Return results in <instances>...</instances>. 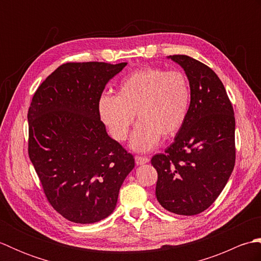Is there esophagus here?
I'll list each match as a JSON object with an SVG mask.
<instances>
[{
	"label": "esophagus",
	"mask_w": 261,
	"mask_h": 261,
	"mask_svg": "<svg viewBox=\"0 0 261 261\" xmlns=\"http://www.w3.org/2000/svg\"><path fill=\"white\" fill-rule=\"evenodd\" d=\"M135 160H136L137 165H143V164H147L149 162V158L148 157H142V156H136Z\"/></svg>",
	"instance_id": "34e87169"
}]
</instances>
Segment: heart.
<instances>
[{"label":"heart","mask_w":261,"mask_h":261,"mask_svg":"<svg viewBox=\"0 0 261 261\" xmlns=\"http://www.w3.org/2000/svg\"><path fill=\"white\" fill-rule=\"evenodd\" d=\"M191 102V84L184 71L147 67L125 76L116 95L103 94L98 113L118 141L126 140L137 113L140 122L132 135L131 147L147 151L157 145L160 136L173 137L181 129Z\"/></svg>","instance_id":"1"}]
</instances>
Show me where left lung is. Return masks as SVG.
<instances>
[{
  "label": "left lung",
  "instance_id": "1",
  "mask_svg": "<svg viewBox=\"0 0 261 261\" xmlns=\"http://www.w3.org/2000/svg\"><path fill=\"white\" fill-rule=\"evenodd\" d=\"M190 80V113L174 142L154 154L156 196L164 208L196 215L223 191L236 163V119L222 82L208 66L186 55L169 56Z\"/></svg>",
  "mask_w": 261,
  "mask_h": 261
}]
</instances>
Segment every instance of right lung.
I'll use <instances>...</instances> for the list:
<instances>
[{"label":"right lung","instance_id":"right-lung-1","mask_svg":"<svg viewBox=\"0 0 261 261\" xmlns=\"http://www.w3.org/2000/svg\"><path fill=\"white\" fill-rule=\"evenodd\" d=\"M126 63H66L33 94L28 153L51 206L74 223L113 212L135 158L110 138L98 113L108 82Z\"/></svg>","mask_w":261,"mask_h":261}]
</instances>
